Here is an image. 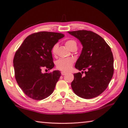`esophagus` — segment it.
Masks as SVG:
<instances>
[{
  "label": "esophagus",
  "mask_w": 128,
  "mask_h": 128,
  "mask_svg": "<svg viewBox=\"0 0 128 128\" xmlns=\"http://www.w3.org/2000/svg\"><path fill=\"white\" fill-rule=\"evenodd\" d=\"M61 74H62V76H64V75L66 74V73L64 72H61Z\"/></svg>",
  "instance_id": "34e87169"
}]
</instances>
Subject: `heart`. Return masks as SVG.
<instances>
[{
  "instance_id": "b5f03b06",
  "label": "heart",
  "mask_w": 128,
  "mask_h": 128,
  "mask_svg": "<svg viewBox=\"0 0 128 128\" xmlns=\"http://www.w3.org/2000/svg\"><path fill=\"white\" fill-rule=\"evenodd\" d=\"M66 46L70 50L73 48H77V42L74 40H69L66 42ZM58 48V44H55L52 46L51 52L52 54L55 55ZM74 60L72 58H60L56 62V66L57 69L63 72H68L72 68Z\"/></svg>"
}]
</instances>
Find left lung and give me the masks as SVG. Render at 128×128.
<instances>
[{
	"label": "left lung",
	"instance_id": "8db88e82",
	"mask_svg": "<svg viewBox=\"0 0 128 128\" xmlns=\"http://www.w3.org/2000/svg\"><path fill=\"white\" fill-rule=\"evenodd\" d=\"M68 32L78 38L82 46L75 68L79 70H86L84 76L80 72L74 74L72 88L82 98H94L106 90L113 77L114 61L111 49L102 38L92 31Z\"/></svg>",
	"mask_w": 128,
	"mask_h": 128
}]
</instances>
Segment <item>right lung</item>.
Wrapping results in <instances>:
<instances>
[{
	"label": "right lung",
	"instance_id": "add662e5",
	"mask_svg": "<svg viewBox=\"0 0 128 128\" xmlns=\"http://www.w3.org/2000/svg\"><path fill=\"white\" fill-rule=\"evenodd\" d=\"M64 36V34L52 32L32 34L25 38L16 52L13 60L16 80L31 98L42 100L54 92L60 72L43 74L42 70L54 68L52 48Z\"/></svg>",
	"mask_w": 128,
	"mask_h": 128
}]
</instances>
